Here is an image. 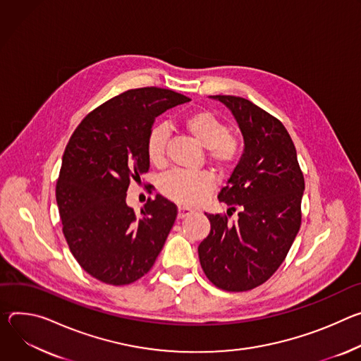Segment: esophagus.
Returning <instances> with one entry per match:
<instances>
[{"label": "esophagus", "mask_w": 361, "mask_h": 361, "mask_svg": "<svg viewBox=\"0 0 361 361\" xmlns=\"http://www.w3.org/2000/svg\"><path fill=\"white\" fill-rule=\"evenodd\" d=\"M190 214H193V209H192V208H188V207H179V208H178V218H179V219H183V218L189 216Z\"/></svg>", "instance_id": "34e87169"}]
</instances>
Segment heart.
Returning a JSON list of instances; mask_svg holds the SVG:
<instances>
[{
	"mask_svg": "<svg viewBox=\"0 0 361 361\" xmlns=\"http://www.w3.org/2000/svg\"><path fill=\"white\" fill-rule=\"evenodd\" d=\"M182 125L189 135L208 150L211 162L219 171L231 169L241 154V142L229 133V126L211 110L201 109L186 114ZM169 132L165 126L152 128L146 139V156L154 166L165 162L166 142ZM215 183L207 172L171 171L159 179V190L166 197L183 205H196L202 202L214 189Z\"/></svg>",
	"mask_w": 361,
	"mask_h": 361,
	"instance_id": "b5f03b06",
	"label": "heart"
}]
</instances>
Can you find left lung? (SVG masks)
<instances>
[{"instance_id": "obj_1", "label": "left lung", "mask_w": 361, "mask_h": 361, "mask_svg": "<svg viewBox=\"0 0 361 361\" xmlns=\"http://www.w3.org/2000/svg\"><path fill=\"white\" fill-rule=\"evenodd\" d=\"M236 118L244 136V153L219 201L230 212L205 214L211 232L197 247L209 281L224 291H248L261 284L286 259L301 225L304 176L297 150L284 125L252 102L236 96H211Z\"/></svg>"}]
</instances>
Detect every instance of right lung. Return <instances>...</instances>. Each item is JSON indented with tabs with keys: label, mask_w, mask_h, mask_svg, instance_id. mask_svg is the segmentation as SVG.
<instances>
[{
	"label": "right lung",
	"mask_w": 361,
	"mask_h": 361,
	"mask_svg": "<svg viewBox=\"0 0 361 361\" xmlns=\"http://www.w3.org/2000/svg\"><path fill=\"white\" fill-rule=\"evenodd\" d=\"M189 100L168 89L128 90L90 111L66 146L56 185L63 233L80 267L104 284L137 281L165 245L176 205L156 195L137 216L126 192L149 171L154 118Z\"/></svg>",
	"instance_id": "add662e5"
}]
</instances>
